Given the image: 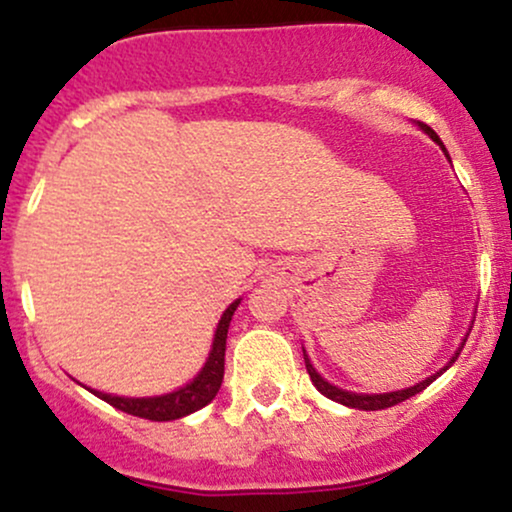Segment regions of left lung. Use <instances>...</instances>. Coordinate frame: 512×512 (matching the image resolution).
I'll return each instance as SVG.
<instances>
[{"label": "left lung", "instance_id": "left-lung-1", "mask_svg": "<svg viewBox=\"0 0 512 512\" xmlns=\"http://www.w3.org/2000/svg\"><path fill=\"white\" fill-rule=\"evenodd\" d=\"M416 125H419L421 129H424V132L428 134V137L433 139V142H436L440 149L445 151V146H443V142H440V137L436 132H433L431 127L428 125H424V122H416ZM445 156H448V151H445ZM450 158V156H448ZM464 342H467V337L462 339V344L457 346V351L455 354H452V358L448 363H445L443 368L438 370V373H433L431 378H426V380H421V383H416V385H411V387H404V390H395V392H383V395H366V392H349V390H342V387H337V385H332V383H327L325 378H322L320 373H317L315 370V366L313 363H310V358H308V354H305V349H303V358H305V368H308V375H310V380H313V385L317 387V390L322 392V395L325 397H330L332 402H339V404H344V407H351V409H363V411H378V409H387V407H395V404H399V402H404V399H409V397H414V395H419L421 390H426L428 385L433 383V380L438 378V375H443L445 370H448L452 363H455V358L460 356V351H462V346H464Z\"/></svg>", "mask_w": 512, "mask_h": 512}]
</instances>
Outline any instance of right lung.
<instances>
[{
    "label": "right lung",
    "mask_w": 512,
    "mask_h": 512,
    "mask_svg": "<svg viewBox=\"0 0 512 512\" xmlns=\"http://www.w3.org/2000/svg\"><path fill=\"white\" fill-rule=\"evenodd\" d=\"M238 305H240V298L223 310L219 325H216L214 344H211L207 363H204V368L199 370L187 385L168 392V395H158V397H117V395H108V392H98V390H91V392L96 397H101L103 402L113 404L115 409L125 411V414L139 416V419H149V421H175V419H182V416L192 414V411L207 407L211 399L216 397V392H219V387L223 383L226 337H228V327H231V317L236 313Z\"/></svg>",
    "instance_id": "obj_1"
}]
</instances>
